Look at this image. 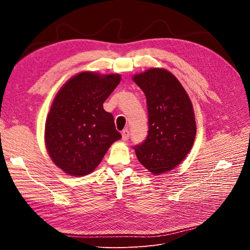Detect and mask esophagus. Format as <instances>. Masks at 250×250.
<instances>
[{
	"mask_svg": "<svg viewBox=\"0 0 250 250\" xmlns=\"http://www.w3.org/2000/svg\"><path fill=\"white\" fill-rule=\"evenodd\" d=\"M122 137L124 141H127L129 138V130L127 128H125L122 132Z\"/></svg>",
	"mask_w": 250,
	"mask_h": 250,
	"instance_id": "obj_1",
	"label": "esophagus"
}]
</instances>
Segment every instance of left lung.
I'll return each instance as SVG.
<instances>
[{
    "label": "left lung",
    "instance_id": "8db88e82",
    "mask_svg": "<svg viewBox=\"0 0 250 250\" xmlns=\"http://www.w3.org/2000/svg\"><path fill=\"white\" fill-rule=\"evenodd\" d=\"M146 95L148 135L134 146L138 160L153 174L176 167L189 153L196 134L191 101L170 72L150 69L134 77Z\"/></svg>",
    "mask_w": 250,
    "mask_h": 250
}]
</instances>
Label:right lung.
I'll use <instances>...</instances> for the list:
<instances>
[{
	"label": "right lung",
	"mask_w": 250,
	"mask_h": 250,
	"mask_svg": "<svg viewBox=\"0 0 250 250\" xmlns=\"http://www.w3.org/2000/svg\"><path fill=\"white\" fill-rule=\"evenodd\" d=\"M120 82L117 74L83 72L59 91L46 118L45 145L51 160L65 173H91L111 144L122 138L112 114L103 108Z\"/></svg>",
	"instance_id": "add662e5"
}]
</instances>
